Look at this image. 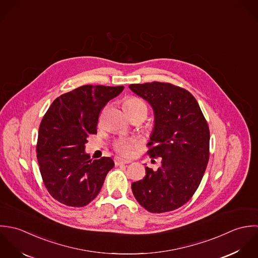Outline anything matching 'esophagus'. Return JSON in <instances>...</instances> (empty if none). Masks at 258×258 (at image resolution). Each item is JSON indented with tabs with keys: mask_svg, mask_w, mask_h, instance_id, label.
I'll use <instances>...</instances> for the list:
<instances>
[{
	"mask_svg": "<svg viewBox=\"0 0 258 258\" xmlns=\"http://www.w3.org/2000/svg\"><path fill=\"white\" fill-rule=\"evenodd\" d=\"M131 160L130 159H123V158H120V157H115L114 158V163L115 165H118V164H125V163H130Z\"/></svg>",
	"mask_w": 258,
	"mask_h": 258,
	"instance_id": "1",
	"label": "esophagus"
}]
</instances>
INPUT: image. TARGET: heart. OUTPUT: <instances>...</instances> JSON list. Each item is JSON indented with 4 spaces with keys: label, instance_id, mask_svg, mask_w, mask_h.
Masks as SVG:
<instances>
[{
    "label": "heart",
    "instance_id": "heart-1",
    "mask_svg": "<svg viewBox=\"0 0 258 258\" xmlns=\"http://www.w3.org/2000/svg\"><path fill=\"white\" fill-rule=\"evenodd\" d=\"M122 106L127 115L137 112H148V106L141 99L137 97H127L122 101ZM136 142L133 140H118L115 142L113 148L117 154L122 156H130L133 153V148Z\"/></svg>",
    "mask_w": 258,
    "mask_h": 258
}]
</instances>
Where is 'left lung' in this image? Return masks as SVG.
I'll return each instance as SVG.
<instances>
[{
    "label": "left lung",
    "mask_w": 258,
    "mask_h": 258,
    "mask_svg": "<svg viewBox=\"0 0 258 258\" xmlns=\"http://www.w3.org/2000/svg\"><path fill=\"white\" fill-rule=\"evenodd\" d=\"M154 109L155 126L148 144L151 157H161L157 170L132 183L138 203L153 213L174 210L197 191L209 159V128L195 97L169 83L130 85Z\"/></svg>",
    "instance_id": "left-lung-1"
}]
</instances>
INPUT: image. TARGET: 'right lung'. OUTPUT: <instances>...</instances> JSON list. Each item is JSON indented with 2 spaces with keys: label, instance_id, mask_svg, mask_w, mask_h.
Segmentation results:
<instances>
[{
  "label": "right lung",
  "instance_id": "add662e5",
  "mask_svg": "<svg viewBox=\"0 0 258 258\" xmlns=\"http://www.w3.org/2000/svg\"><path fill=\"white\" fill-rule=\"evenodd\" d=\"M122 90V86H83L56 98L44 115L37 157L45 186L60 204L82 207L99 195L114 162L104 156L93 160L85 148L89 137L97 134L103 106Z\"/></svg>",
  "mask_w": 258,
  "mask_h": 258
}]
</instances>
